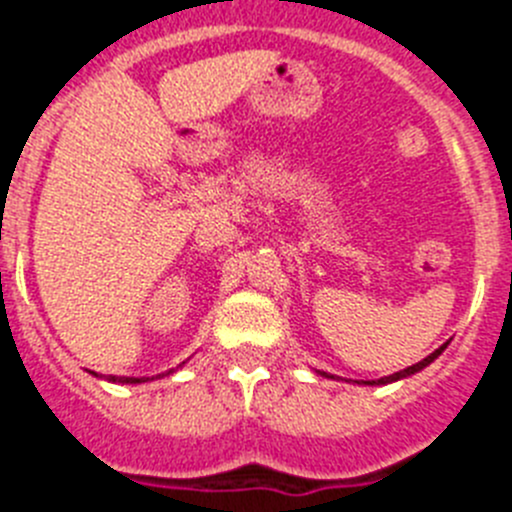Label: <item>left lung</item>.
Here are the masks:
<instances>
[{
	"instance_id": "obj_1",
	"label": "left lung",
	"mask_w": 512,
	"mask_h": 512,
	"mask_svg": "<svg viewBox=\"0 0 512 512\" xmlns=\"http://www.w3.org/2000/svg\"><path fill=\"white\" fill-rule=\"evenodd\" d=\"M444 349H446V344H444V347H439V349H436L434 354H428L426 359H421V362H416V365L405 367V370L395 372V375H388V377H380V380H372V382H367V385H385V382H395V380H403V377H408V375H416V372H421L423 367H428V365H431V362H434V359L439 357L441 352H444ZM321 375H326V372H321ZM326 377H331V375H326Z\"/></svg>"
}]
</instances>
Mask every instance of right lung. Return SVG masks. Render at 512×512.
I'll list each match as a JSON object with an SVG mask.
<instances>
[{
  "instance_id": "1",
  "label": "right lung",
  "mask_w": 512,
  "mask_h": 512,
  "mask_svg": "<svg viewBox=\"0 0 512 512\" xmlns=\"http://www.w3.org/2000/svg\"><path fill=\"white\" fill-rule=\"evenodd\" d=\"M168 375H170V372H168ZM160 377V375H158ZM107 380L109 382H145V377H142V380H140V377H117V375H107Z\"/></svg>"
}]
</instances>
